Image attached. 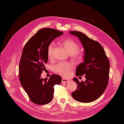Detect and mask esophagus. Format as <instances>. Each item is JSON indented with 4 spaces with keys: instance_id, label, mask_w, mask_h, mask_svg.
Returning <instances> with one entry per match:
<instances>
[{
    "instance_id": "1",
    "label": "esophagus",
    "mask_w": 124,
    "mask_h": 124,
    "mask_svg": "<svg viewBox=\"0 0 124 124\" xmlns=\"http://www.w3.org/2000/svg\"><path fill=\"white\" fill-rule=\"evenodd\" d=\"M68 81H69V80H67V79H64V78L62 79V83H67V82H68Z\"/></svg>"
}]
</instances>
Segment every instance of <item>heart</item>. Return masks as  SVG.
<instances>
[{"label":"heart","instance_id":"obj_1","mask_svg":"<svg viewBox=\"0 0 124 124\" xmlns=\"http://www.w3.org/2000/svg\"><path fill=\"white\" fill-rule=\"evenodd\" d=\"M61 44L67 51L71 54V56L75 61L79 62L82 59V53L79 51V44L71 39H66L61 41ZM54 43H51L47 48V56L49 58L53 56L54 48ZM74 67V64L71 62H60L53 66V71L63 77L69 76Z\"/></svg>","mask_w":124,"mask_h":124}]
</instances>
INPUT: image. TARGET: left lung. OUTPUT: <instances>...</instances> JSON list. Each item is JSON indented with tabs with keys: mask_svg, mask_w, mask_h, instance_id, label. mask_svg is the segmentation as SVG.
<instances>
[{
	"mask_svg": "<svg viewBox=\"0 0 124 124\" xmlns=\"http://www.w3.org/2000/svg\"><path fill=\"white\" fill-rule=\"evenodd\" d=\"M70 34L78 37L84 48V62L78 65L76 75H85V81L80 82L73 79L77 88L71 93L77 101L89 103L100 97L108 85L110 69L109 61L105 50L98 42L78 31H70Z\"/></svg>",
	"mask_w": 124,
	"mask_h": 124,
	"instance_id": "left-lung-1",
	"label": "left lung"
}]
</instances>
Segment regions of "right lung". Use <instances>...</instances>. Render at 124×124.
<instances>
[{
    "label": "right lung",
    "instance_id": "1",
    "mask_svg": "<svg viewBox=\"0 0 124 124\" xmlns=\"http://www.w3.org/2000/svg\"><path fill=\"white\" fill-rule=\"evenodd\" d=\"M62 31L50 28L39 30L26 43L19 61L20 83L32 102L38 105L49 103L53 99L54 86L61 83V77L53 74L48 80L41 78L47 62V48Z\"/></svg>",
    "mask_w": 124,
    "mask_h": 124
}]
</instances>
